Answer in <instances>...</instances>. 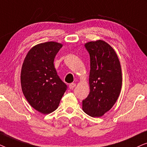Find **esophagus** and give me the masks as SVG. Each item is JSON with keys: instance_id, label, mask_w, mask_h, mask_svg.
<instances>
[{"instance_id": "esophagus-1", "label": "esophagus", "mask_w": 147, "mask_h": 147, "mask_svg": "<svg viewBox=\"0 0 147 147\" xmlns=\"http://www.w3.org/2000/svg\"><path fill=\"white\" fill-rule=\"evenodd\" d=\"M76 86V84L75 83H70L69 85V88L70 89H72L74 87H75Z\"/></svg>"}]
</instances>
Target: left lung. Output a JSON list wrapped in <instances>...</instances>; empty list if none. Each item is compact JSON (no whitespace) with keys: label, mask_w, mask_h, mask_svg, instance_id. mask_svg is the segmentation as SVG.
<instances>
[{"label":"left lung","mask_w":147,"mask_h":147,"mask_svg":"<svg viewBox=\"0 0 147 147\" xmlns=\"http://www.w3.org/2000/svg\"><path fill=\"white\" fill-rule=\"evenodd\" d=\"M90 56L88 97L83 101V110L91 117H101L116 102L122 84V69L118 56L103 40L86 43Z\"/></svg>","instance_id":"obj_1"}]
</instances>
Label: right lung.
I'll use <instances>...</instances> for the list:
<instances>
[{
	"mask_svg": "<svg viewBox=\"0 0 147 147\" xmlns=\"http://www.w3.org/2000/svg\"><path fill=\"white\" fill-rule=\"evenodd\" d=\"M62 44L48 42L32 47L25 56L21 72L23 95L29 104L43 114L55 111L67 86L60 79L54 60Z\"/></svg>",
	"mask_w": 147,
	"mask_h": 147,
	"instance_id": "obj_1",
	"label": "right lung"
}]
</instances>
